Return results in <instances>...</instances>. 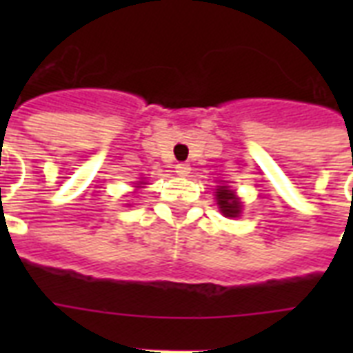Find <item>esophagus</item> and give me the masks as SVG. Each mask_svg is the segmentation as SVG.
I'll return each instance as SVG.
<instances>
[{
    "label": "esophagus",
    "instance_id": "obj_1",
    "mask_svg": "<svg viewBox=\"0 0 353 353\" xmlns=\"http://www.w3.org/2000/svg\"><path fill=\"white\" fill-rule=\"evenodd\" d=\"M176 174L179 177H187L190 174V165H185V163H179L176 165Z\"/></svg>",
    "mask_w": 353,
    "mask_h": 353
}]
</instances>
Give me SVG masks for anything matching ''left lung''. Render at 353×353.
<instances>
[{
    "label": "left lung",
    "mask_w": 353,
    "mask_h": 353,
    "mask_svg": "<svg viewBox=\"0 0 353 353\" xmlns=\"http://www.w3.org/2000/svg\"><path fill=\"white\" fill-rule=\"evenodd\" d=\"M216 201H218V209L225 218H238L241 214L240 198L229 187L216 188Z\"/></svg>",
    "instance_id": "8db88e82"
}]
</instances>
